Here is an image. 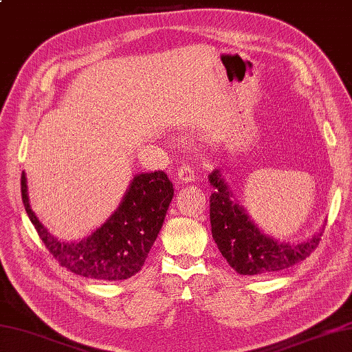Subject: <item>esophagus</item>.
Returning a JSON list of instances; mask_svg holds the SVG:
<instances>
[{"mask_svg": "<svg viewBox=\"0 0 352 352\" xmlns=\"http://www.w3.org/2000/svg\"><path fill=\"white\" fill-rule=\"evenodd\" d=\"M177 178L178 182L182 183H190L195 182V170L189 164H182L180 168L177 169Z\"/></svg>", "mask_w": 352, "mask_h": 352, "instance_id": "34e87169", "label": "esophagus"}]
</instances>
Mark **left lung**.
Instances as JSON below:
<instances>
[{
    "label": "left lung",
    "mask_w": 352,
    "mask_h": 352,
    "mask_svg": "<svg viewBox=\"0 0 352 352\" xmlns=\"http://www.w3.org/2000/svg\"><path fill=\"white\" fill-rule=\"evenodd\" d=\"M216 189L210 197V223L216 245L227 263L241 275H269L307 258L320 236L302 243H284L266 236L254 226L243 208L233 201L219 170L208 175Z\"/></svg>",
    "instance_id": "1"
}]
</instances>
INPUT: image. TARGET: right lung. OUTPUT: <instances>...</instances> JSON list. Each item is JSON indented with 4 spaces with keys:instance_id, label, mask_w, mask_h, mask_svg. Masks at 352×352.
Segmentation results:
<instances>
[{
    "instance_id": "1",
    "label": "right lung",
    "mask_w": 352,
    "mask_h": 352,
    "mask_svg": "<svg viewBox=\"0 0 352 352\" xmlns=\"http://www.w3.org/2000/svg\"><path fill=\"white\" fill-rule=\"evenodd\" d=\"M21 195L30 221L58 265L86 278L116 281L130 278L144 266L163 226L174 188L162 170L136 175L109 221L77 243L57 241L43 228L30 208L24 172Z\"/></svg>"
}]
</instances>
